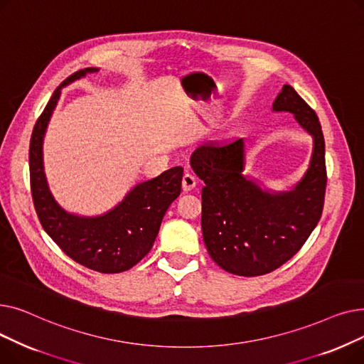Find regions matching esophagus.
I'll list each match as a JSON object with an SVG mask.
<instances>
[{"label":"esophagus","mask_w":364,"mask_h":364,"mask_svg":"<svg viewBox=\"0 0 364 364\" xmlns=\"http://www.w3.org/2000/svg\"><path fill=\"white\" fill-rule=\"evenodd\" d=\"M196 183H198L196 176L192 174V172L186 171L184 176H183V188L186 190V192H190V190H193L196 187Z\"/></svg>","instance_id":"esophagus-1"}]
</instances>
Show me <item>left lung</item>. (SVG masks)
Listing matches in <instances>:
<instances>
[{
	"label": "left lung",
	"instance_id": "obj_1",
	"mask_svg": "<svg viewBox=\"0 0 364 364\" xmlns=\"http://www.w3.org/2000/svg\"><path fill=\"white\" fill-rule=\"evenodd\" d=\"M273 110L294 113L314 141L310 166L291 192H264L242 174V139L209 141L190 158L205 183L200 224L208 254L223 270L245 277L272 273L301 250L320 221L326 193L324 139L316 112L291 85H283Z\"/></svg>",
	"mask_w": 364,
	"mask_h": 364
}]
</instances>
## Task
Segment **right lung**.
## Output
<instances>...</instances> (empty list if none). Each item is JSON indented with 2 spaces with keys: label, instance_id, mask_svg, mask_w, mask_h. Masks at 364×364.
Segmentation results:
<instances>
[{
  "label": "right lung",
  "instance_id": "add662e5",
  "mask_svg": "<svg viewBox=\"0 0 364 364\" xmlns=\"http://www.w3.org/2000/svg\"><path fill=\"white\" fill-rule=\"evenodd\" d=\"M85 68L72 73L53 92L38 118L29 144L31 192L35 211L47 235L73 261L99 273H121L140 262L151 250L168 206L181 192V166L134 187L124 200L100 217H80L66 213L50 192L44 174L43 140L60 90L87 73Z\"/></svg>",
  "mask_w": 364,
  "mask_h": 364
}]
</instances>
